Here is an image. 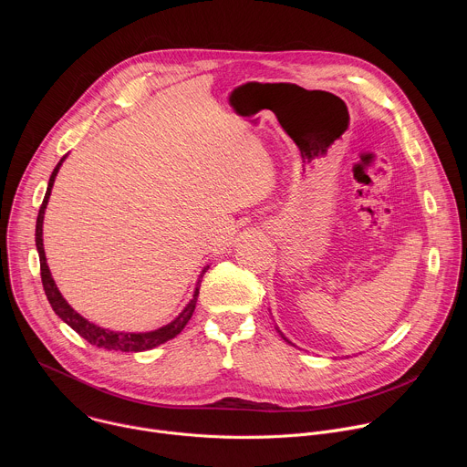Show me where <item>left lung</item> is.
Returning <instances> with one entry per match:
<instances>
[{
  "label": "left lung",
  "instance_id": "8db88e82",
  "mask_svg": "<svg viewBox=\"0 0 467 467\" xmlns=\"http://www.w3.org/2000/svg\"><path fill=\"white\" fill-rule=\"evenodd\" d=\"M275 328H277V332H279V335H281V337H283V338H285V340H286V342H288V344H292V342H290V340H288V338H286V337H285V335H283V332H281V330H279V327H275Z\"/></svg>",
  "mask_w": 467,
  "mask_h": 467
}]
</instances>
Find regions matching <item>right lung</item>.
<instances>
[{"instance_id": "right-lung-1", "label": "right lung", "mask_w": 467, "mask_h": 467, "mask_svg": "<svg viewBox=\"0 0 467 467\" xmlns=\"http://www.w3.org/2000/svg\"><path fill=\"white\" fill-rule=\"evenodd\" d=\"M66 155L58 161V164L55 166L51 177H49V182H47V190H46V195H44V202L40 205V211H38V218H36V231H35V242H36V251H38V258H40V275H42V285H44V292H46V297L51 305V308L55 310V314L64 321L68 323L79 337H83L88 344L96 346V348H101V349H109V351H123V353H140V351H148V349H153L171 338H175L179 332L186 327L188 319L192 317L193 314V308H195V301H197V296H199V279H202L205 275V272L209 270L203 268L202 275H199L197 279V285L193 288V296L192 299L188 301V305L179 312V316L175 319H171L168 325L164 327H159L155 330H148V332H119V330H109V328H103L92 321H88L87 317H83L79 312H76L68 301H66L62 297V294L58 292L53 277H51V272H49V265H47V260H46V251H44V238H42V225H44V214H46V207H47V202H49V195H51V188H53V182H55V177L64 162Z\"/></svg>"}]
</instances>
